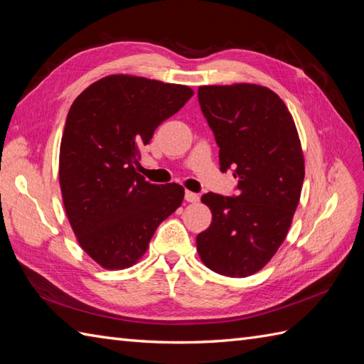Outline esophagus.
<instances>
[{
	"label": "esophagus",
	"instance_id": "34e87169",
	"mask_svg": "<svg viewBox=\"0 0 364 364\" xmlns=\"http://www.w3.org/2000/svg\"><path fill=\"white\" fill-rule=\"evenodd\" d=\"M184 198H186V202H189V203H196V202H198V194H196V192H189V191H186V194H184Z\"/></svg>",
	"mask_w": 364,
	"mask_h": 364
}]
</instances>
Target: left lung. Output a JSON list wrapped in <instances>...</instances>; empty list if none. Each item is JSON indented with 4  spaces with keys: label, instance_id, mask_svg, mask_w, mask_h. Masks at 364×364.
<instances>
[{
    "label": "left lung",
    "instance_id": "8db88e82",
    "mask_svg": "<svg viewBox=\"0 0 364 364\" xmlns=\"http://www.w3.org/2000/svg\"><path fill=\"white\" fill-rule=\"evenodd\" d=\"M198 103L237 194L202 197L213 222L197 250L214 272L249 277L274 257L297 210L305 164L296 123L283 100L257 84L202 86Z\"/></svg>",
    "mask_w": 364,
    "mask_h": 364
}]
</instances>
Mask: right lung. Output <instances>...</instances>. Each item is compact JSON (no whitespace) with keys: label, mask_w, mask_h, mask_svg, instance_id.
Instances as JSON below:
<instances>
[{"label":"right lung","mask_w":364,"mask_h":364,"mask_svg":"<svg viewBox=\"0 0 364 364\" xmlns=\"http://www.w3.org/2000/svg\"><path fill=\"white\" fill-rule=\"evenodd\" d=\"M192 95L181 84L111 75L81 92L68 111L60 192L76 239L102 267L136 264L159 223L181 206L183 186L151 184L134 166L154 129Z\"/></svg>","instance_id":"add662e5"}]
</instances>
